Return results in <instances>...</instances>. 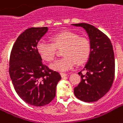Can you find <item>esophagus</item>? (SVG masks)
<instances>
[{
  "label": "esophagus",
  "mask_w": 123,
  "mask_h": 123,
  "mask_svg": "<svg viewBox=\"0 0 123 123\" xmlns=\"http://www.w3.org/2000/svg\"><path fill=\"white\" fill-rule=\"evenodd\" d=\"M61 75L62 77H65V76H68V74H66V73H61Z\"/></svg>",
  "instance_id": "obj_1"
}]
</instances>
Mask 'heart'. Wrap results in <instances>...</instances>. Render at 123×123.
<instances>
[{
	"instance_id": "obj_1",
	"label": "heart",
	"mask_w": 123,
	"mask_h": 123,
	"mask_svg": "<svg viewBox=\"0 0 123 123\" xmlns=\"http://www.w3.org/2000/svg\"><path fill=\"white\" fill-rule=\"evenodd\" d=\"M51 42L40 41L37 44V51L45 61H54L58 49H62L61 59L51 65L55 71L70 70L76 64L82 65L87 61L91 52V43L88 38L81 37L78 33L71 31H63L51 37Z\"/></svg>"
}]
</instances>
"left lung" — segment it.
<instances>
[{
  "instance_id": "8db88e82",
  "label": "left lung",
  "mask_w": 123,
  "mask_h": 123,
  "mask_svg": "<svg viewBox=\"0 0 123 123\" xmlns=\"http://www.w3.org/2000/svg\"><path fill=\"white\" fill-rule=\"evenodd\" d=\"M88 34L91 43L89 60L81 75V82L74 88L76 98L86 102H96L106 95L113 83L115 58L110 39L95 26L88 24H76Z\"/></svg>"
}]
</instances>
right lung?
<instances>
[{"instance_id": "obj_1", "label": "right lung", "mask_w": 123, "mask_h": 123, "mask_svg": "<svg viewBox=\"0 0 123 123\" xmlns=\"http://www.w3.org/2000/svg\"><path fill=\"white\" fill-rule=\"evenodd\" d=\"M47 27L31 28L21 33L12 49L9 73L14 90L25 102L35 106L49 104L55 97L59 72L42 62L37 44Z\"/></svg>"}]
</instances>
